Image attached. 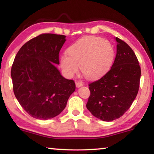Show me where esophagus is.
<instances>
[{
  "label": "esophagus",
  "instance_id": "esophagus-1",
  "mask_svg": "<svg viewBox=\"0 0 154 154\" xmlns=\"http://www.w3.org/2000/svg\"><path fill=\"white\" fill-rule=\"evenodd\" d=\"M83 83L82 81H78L75 83V85H76L77 88H80V87H82V86L83 85Z\"/></svg>",
  "mask_w": 154,
  "mask_h": 154
}]
</instances>
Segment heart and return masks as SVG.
Here are the masks:
<instances>
[{"mask_svg": "<svg viewBox=\"0 0 154 154\" xmlns=\"http://www.w3.org/2000/svg\"><path fill=\"white\" fill-rule=\"evenodd\" d=\"M114 48L107 40L87 36L68 48V55L63 54L60 64L69 76L79 73L80 67L86 77L94 79L110 69L114 59Z\"/></svg>", "mask_w": 154, "mask_h": 154, "instance_id": "1", "label": "heart"}]
</instances>
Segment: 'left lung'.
Masks as SVG:
<instances>
[{
    "instance_id": "1",
    "label": "left lung",
    "mask_w": 154,
    "mask_h": 154,
    "mask_svg": "<svg viewBox=\"0 0 154 154\" xmlns=\"http://www.w3.org/2000/svg\"><path fill=\"white\" fill-rule=\"evenodd\" d=\"M116 56L108 72L89 84L90 95L86 107L104 121L119 119L136 98L140 88L141 69L132 48L119 38Z\"/></svg>"
}]
</instances>
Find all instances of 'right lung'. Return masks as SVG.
Here are the masks:
<instances>
[{"label": "right lung", "mask_w": 154, "mask_h": 154, "mask_svg": "<svg viewBox=\"0 0 154 154\" xmlns=\"http://www.w3.org/2000/svg\"><path fill=\"white\" fill-rule=\"evenodd\" d=\"M66 41L64 35L43 33L26 42L11 69L13 91L25 111L33 118L48 120L66 106L75 90L73 80L65 79L55 65Z\"/></svg>", "instance_id": "right-lung-1"}]
</instances>
